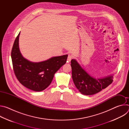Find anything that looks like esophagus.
Here are the masks:
<instances>
[{
  "instance_id": "1",
  "label": "esophagus",
  "mask_w": 129,
  "mask_h": 129,
  "mask_svg": "<svg viewBox=\"0 0 129 129\" xmlns=\"http://www.w3.org/2000/svg\"><path fill=\"white\" fill-rule=\"evenodd\" d=\"M71 59H72V56H70V55H68V58H67V62H70V61L71 60Z\"/></svg>"
}]
</instances>
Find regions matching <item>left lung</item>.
Here are the masks:
<instances>
[{"label": "left lung", "instance_id": "1", "mask_svg": "<svg viewBox=\"0 0 129 129\" xmlns=\"http://www.w3.org/2000/svg\"><path fill=\"white\" fill-rule=\"evenodd\" d=\"M72 78L80 92L86 95L96 94L105 89L113 82V75L95 79L90 76L75 60L71 61Z\"/></svg>", "mask_w": 129, "mask_h": 129}]
</instances>
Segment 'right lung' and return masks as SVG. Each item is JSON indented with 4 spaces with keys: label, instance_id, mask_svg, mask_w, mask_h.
Segmentation results:
<instances>
[{
    "label": "right lung",
    "instance_id": "right-lung-1",
    "mask_svg": "<svg viewBox=\"0 0 129 129\" xmlns=\"http://www.w3.org/2000/svg\"><path fill=\"white\" fill-rule=\"evenodd\" d=\"M20 33L16 37L11 51L13 69L19 82L35 91L45 89L51 83L56 73L63 65L68 55L52 57L40 62H33L25 59L19 47Z\"/></svg>",
    "mask_w": 129,
    "mask_h": 129
}]
</instances>
